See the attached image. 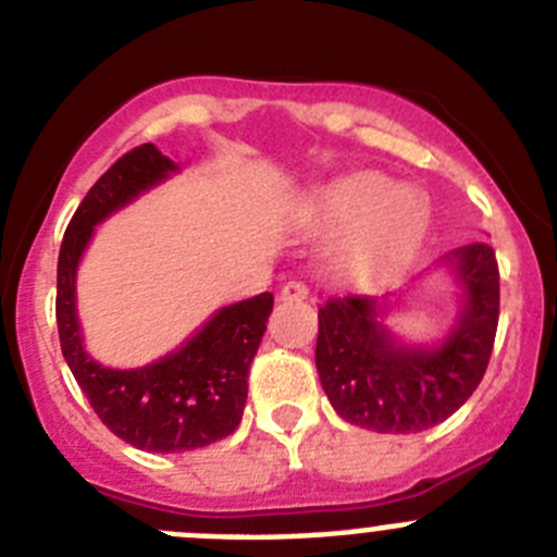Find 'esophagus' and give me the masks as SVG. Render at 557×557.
I'll return each mask as SVG.
<instances>
[{"label": "esophagus", "mask_w": 557, "mask_h": 557, "mask_svg": "<svg viewBox=\"0 0 557 557\" xmlns=\"http://www.w3.org/2000/svg\"><path fill=\"white\" fill-rule=\"evenodd\" d=\"M310 296V288H307L301 280H288V283L280 288V299L283 301H299V299H307Z\"/></svg>", "instance_id": "esophagus-1"}]
</instances>
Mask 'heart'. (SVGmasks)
I'll list each match as a JSON object with an SVG mask.
<instances>
[{
    "label": "heart",
    "instance_id": "obj_1",
    "mask_svg": "<svg viewBox=\"0 0 557 557\" xmlns=\"http://www.w3.org/2000/svg\"><path fill=\"white\" fill-rule=\"evenodd\" d=\"M305 221L318 232L350 226L334 252L342 280H367L401 261L429 226V205L409 188H393L377 172L350 174L307 201Z\"/></svg>",
    "mask_w": 557,
    "mask_h": 557
}]
</instances>
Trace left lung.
Instances as JSON below:
<instances>
[{
  "instance_id": "8db88e82",
  "label": "left lung",
  "mask_w": 557,
  "mask_h": 557,
  "mask_svg": "<svg viewBox=\"0 0 557 557\" xmlns=\"http://www.w3.org/2000/svg\"><path fill=\"white\" fill-rule=\"evenodd\" d=\"M447 261L463 288V310L442 345L396 342L374 296H334L318 310L314 367L347 423L377 434H418L463 407L485 377L498 329L496 252L476 243Z\"/></svg>"
}]
</instances>
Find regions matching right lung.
I'll return each mask as SVG.
<instances>
[{
    "instance_id": "add662e5",
    "label": "right lung",
    "mask_w": 557,
    "mask_h": 557,
    "mask_svg": "<svg viewBox=\"0 0 557 557\" xmlns=\"http://www.w3.org/2000/svg\"><path fill=\"white\" fill-rule=\"evenodd\" d=\"M180 166L156 145L128 150L94 183L66 226L55 274L61 352L99 420L137 450L185 453L226 440L243 420L247 372L267 331L272 294L218 310L180 350L139 369H107L83 350L75 277L94 226Z\"/></svg>"
}]
</instances>
